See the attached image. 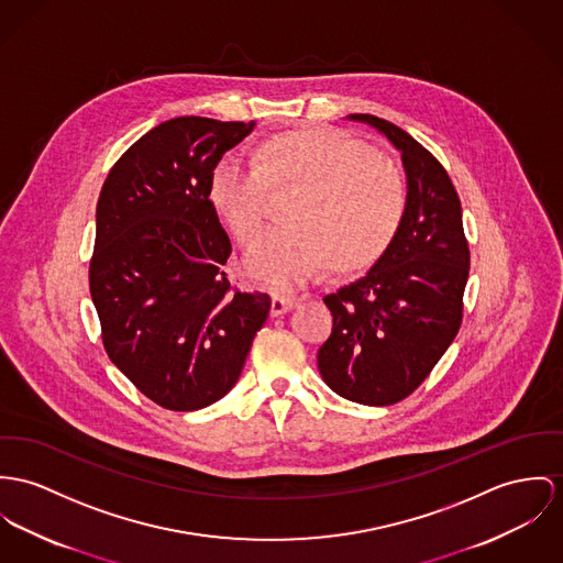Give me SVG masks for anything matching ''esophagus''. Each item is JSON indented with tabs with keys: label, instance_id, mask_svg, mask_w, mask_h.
<instances>
[{
	"label": "esophagus",
	"instance_id": "esophagus-1",
	"mask_svg": "<svg viewBox=\"0 0 563 563\" xmlns=\"http://www.w3.org/2000/svg\"><path fill=\"white\" fill-rule=\"evenodd\" d=\"M296 303H298L296 298L274 294V296H272V308H269V312H272V317H280V314H285V312L294 310V308H296Z\"/></svg>",
	"mask_w": 563,
	"mask_h": 563
}]
</instances>
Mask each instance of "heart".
I'll return each instance as SVG.
<instances>
[{"mask_svg":"<svg viewBox=\"0 0 563 563\" xmlns=\"http://www.w3.org/2000/svg\"><path fill=\"white\" fill-rule=\"evenodd\" d=\"M265 184H298L289 224L267 231L246 267L267 285L291 287L325 263L341 274L382 260L405 218V186L386 161L339 130L267 139L253 161L224 154L210 172L208 199L231 235L251 246L263 227Z\"/></svg>","mask_w":563,"mask_h":563,"instance_id":"heart-1","label":"heart"}]
</instances>
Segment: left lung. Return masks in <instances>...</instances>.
<instances>
[{
    "instance_id": "left-lung-1",
    "label": "left lung",
    "mask_w": 563,
    "mask_h": 563,
    "mask_svg": "<svg viewBox=\"0 0 563 563\" xmlns=\"http://www.w3.org/2000/svg\"><path fill=\"white\" fill-rule=\"evenodd\" d=\"M384 134L407 175L402 224L362 278L323 298L334 323L317 353L323 382L360 405H394L418 388L463 319L470 246L454 184L433 154L388 120L353 113Z\"/></svg>"
}]
</instances>
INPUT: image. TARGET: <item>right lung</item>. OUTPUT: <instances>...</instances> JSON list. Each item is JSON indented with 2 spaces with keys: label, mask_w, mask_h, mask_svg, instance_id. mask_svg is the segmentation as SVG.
<instances>
[{
  "label": "right lung",
  "mask_w": 563,
  "mask_h": 563,
  "mask_svg": "<svg viewBox=\"0 0 563 563\" xmlns=\"http://www.w3.org/2000/svg\"><path fill=\"white\" fill-rule=\"evenodd\" d=\"M255 122L175 118L132 143L96 206L89 291L111 362L156 405L203 409L240 379L269 314L233 291L231 242L208 199L210 172Z\"/></svg>",
  "instance_id": "right-lung-1"
}]
</instances>
